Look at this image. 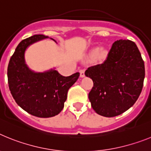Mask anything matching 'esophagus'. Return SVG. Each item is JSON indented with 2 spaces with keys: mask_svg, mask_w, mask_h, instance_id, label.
<instances>
[{
  "mask_svg": "<svg viewBox=\"0 0 151 151\" xmlns=\"http://www.w3.org/2000/svg\"><path fill=\"white\" fill-rule=\"evenodd\" d=\"M80 73V77L81 78H83V77L85 76V69H81L79 71Z\"/></svg>",
  "mask_w": 151,
  "mask_h": 151,
  "instance_id": "1",
  "label": "esophagus"
}]
</instances>
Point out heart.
<instances>
[{"mask_svg": "<svg viewBox=\"0 0 151 151\" xmlns=\"http://www.w3.org/2000/svg\"><path fill=\"white\" fill-rule=\"evenodd\" d=\"M94 53L97 54V57L98 58H103V57H104L106 56V51L104 50H100L98 51V49H95Z\"/></svg>", "mask_w": 151, "mask_h": 151, "instance_id": "b5f03b06", "label": "heart"}]
</instances>
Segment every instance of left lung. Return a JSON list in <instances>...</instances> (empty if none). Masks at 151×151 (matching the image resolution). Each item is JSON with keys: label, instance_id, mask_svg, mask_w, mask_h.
<instances>
[{"label": "left lung", "instance_id": "8db88e82", "mask_svg": "<svg viewBox=\"0 0 151 151\" xmlns=\"http://www.w3.org/2000/svg\"><path fill=\"white\" fill-rule=\"evenodd\" d=\"M94 82L88 98L99 115L113 117L134 105L143 88L145 70L141 53L130 40L115 41L102 64L85 73Z\"/></svg>", "mask_w": 151, "mask_h": 151}]
</instances>
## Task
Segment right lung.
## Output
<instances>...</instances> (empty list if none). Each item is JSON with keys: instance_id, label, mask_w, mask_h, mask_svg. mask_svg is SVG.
I'll list each match as a JSON object with an SVG mask.
<instances>
[{"instance_id": "right-lung-1", "label": "right lung", "mask_w": 151, "mask_h": 151, "mask_svg": "<svg viewBox=\"0 0 151 151\" xmlns=\"http://www.w3.org/2000/svg\"><path fill=\"white\" fill-rule=\"evenodd\" d=\"M48 38L44 35H35L22 40L7 68L9 88L17 104L29 114L40 118H49L60 113L68 90L79 77V73L65 77L55 68L37 73L28 66L25 59L26 49L37 41Z\"/></svg>"}]
</instances>
